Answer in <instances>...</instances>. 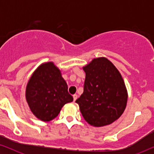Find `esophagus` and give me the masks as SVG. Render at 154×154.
I'll list each match as a JSON object with an SVG mask.
<instances>
[{"instance_id": "1", "label": "esophagus", "mask_w": 154, "mask_h": 154, "mask_svg": "<svg viewBox=\"0 0 154 154\" xmlns=\"http://www.w3.org/2000/svg\"><path fill=\"white\" fill-rule=\"evenodd\" d=\"M73 102H75V100H76V99H77V97H78V95L77 94H73Z\"/></svg>"}]
</instances>
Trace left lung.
Here are the masks:
<instances>
[{"mask_svg":"<svg viewBox=\"0 0 154 154\" xmlns=\"http://www.w3.org/2000/svg\"><path fill=\"white\" fill-rule=\"evenodd\" d=\"M83 70V93L75 102L84 119L95 127L112 123L127 104V90L121 73L105 57L94 59Z\"/></svg>","mask_w":154,"mask_h":154,"instance_id":"1","label":"left lung"}]
</instances>
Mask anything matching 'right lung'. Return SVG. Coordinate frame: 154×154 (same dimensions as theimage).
I'll return each instance as SVG.
<instances>
[{
  "label": "right lung",
  "mask_w": 154,
  "mask_h": 154,
  "mask_svg": "<svg viewBox=\"0 0 154 154\" xmlns=\"http://www.w3.org/2000/svg\"><path fill=\"white\" fill-rule=\"evenodd\" d=\"M26 98L33 114L46 122L55 119L62 106L73 100L60 69L52 62L41 64L33 72L27 84Z\"/></svg>",
  "instance_id": "1"
}]
</instances>
